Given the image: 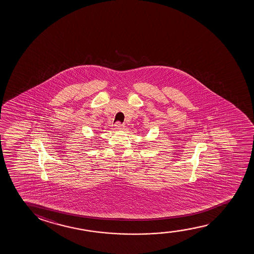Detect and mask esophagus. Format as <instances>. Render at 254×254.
<instances>
[{
    "label": "esophagus",
    "mask_w": 254,
    "mask_h": 254,
    "mask_svg": "<svg viewBox=\"0 0 254 254\" xmlns=\"http://www.w3.org/2000/svg\"><path fill=\"white\" fill-rule=\"evenodd\" d=\"M122 127H123V125H122V123L121 122H117L116 123H115V128L117 129V130H119V129H122Z\"/></svg>",
    "instance_id": "esophagus-1"
}]
</instances>
